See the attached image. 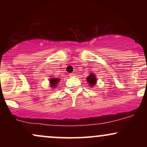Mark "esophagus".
Returning <instances> with one entry per match:
<instances>
[{"label": "esophagus", "mask_w": 147, "mask_h": 147, "mask_svg": "<svg viewBox=\"0 0 147 147\" xmlns=\"http://www.w3.org/2000/svg\"><path fill=\"white\" fill-rule=\"evenodd\" d=\"M69 76H70V77H75V74H74V73H70V75H69Z\"/></svg>", "instance_id": "obj_1"}]
</instances>
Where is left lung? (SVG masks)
I'll return each instance as SVG.
<instances>
[{
  "mask_svg": "<svg viewBox=\"0 0 147 147\" xmlns=\"http://www.w3.org/2000/svg\"><path fill=\"white\" fill-rule=\"evenodd\" d=\"M86 81L89 84V86L90 87H93L95 86L97 84V77L94 73H90L89 76H87L86 77Z\"/></svg>",
  "mask_w": 147,
  "mask_h": 147,
  "instance_id": "left-lung-1",
  "label": "left lung"
}]
</instances>
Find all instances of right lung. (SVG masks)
<instances>
[{
    "mask_svg": "<svg viewBox=\"0 0 147 147\" xmlns=\"http://www.w3.org/2000/svg\"><path fill=\"white\" fill-rule=\"evenodd\" d=\"M60 82V79L55 78V77H51L49 79V84H50V87L52 88H55L57 86V84Z\"/></svg>",
    "mask_w": 147,
    "mask_h": 147,
    "instance_id": "right-lung-1",
    "label": "right lung"
}]
</instances>
